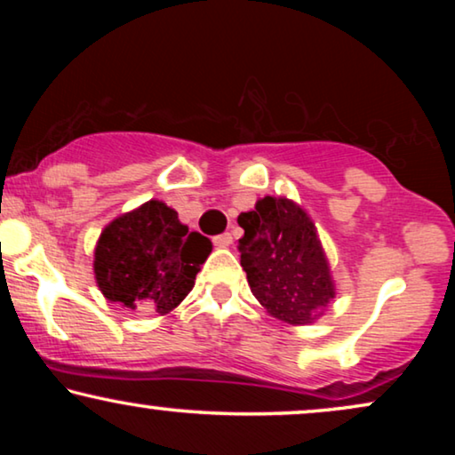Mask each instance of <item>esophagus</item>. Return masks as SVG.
I'll list each match as a JSON object with an SVG mask.
<instances>
[{"label":"esophagus","mask_w":455,"mask_h":455,"mask_svg":"<svg viewBox=\"0 0 455 455\" xmlns=\"http://www.w3.org/2000/svg\"><path fill=\"white\" fill-rule=\"evenodd\" d=\"M213 244L217 246V248H228L229 244H232V234H220V235H215L213 238Z\"/></svg>","instance_id":"1"}]
</instances>
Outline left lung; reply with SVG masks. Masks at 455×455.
Wrapping results in <instances>:
<instances>
[{
    "label": "left lung",
    "mask_w": 455,
    "mask_h": 455,
    "mask_svg": "<svg viewBox=\"0 0 455 455\" xmlns=\"http://www.w3.org/2000/svg\"><path fill=\"white\" fill-rule=\"evenodd\" d=\"M240 265L267 313L290 325L319 319L335 298V285L315 223L300 204L265 196L240 213Z\"/></svg>",
    "instance_id": "8db88e82"
}]
</instances>
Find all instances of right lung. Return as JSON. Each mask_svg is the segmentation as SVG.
<instances>
[{
    "mask_svg": "<svg viewBox=\"0 0 455 455\" xmlns=\"http://www.w3.org/2000/svg\"><path fill=\"white\" fill-rule=\"evenodd\" d=\"M211 248L172 207L148 201L101 232L92 263L97 285L111 302L167 315L188 296Z\"/></svg>",
    "mask_w": 455,
    "mask_h": 455,
    "instance_id": "obj_1",
    "label": "right lung"
}]
</instances>
